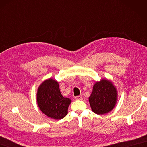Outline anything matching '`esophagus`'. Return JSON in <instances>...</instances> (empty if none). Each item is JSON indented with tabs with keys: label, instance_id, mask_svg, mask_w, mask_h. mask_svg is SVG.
Segmentation results:
<instances>
[{
	"label": "esophagus",
	"instance_id": "1",
	"mask_svg": "<svg viewBox=\"0 0 147 147\" xmlns=\"http://www.w3.org/2000/svg\"><path fill=\"white\" fill-rule=\"evenodd\" d=\"M76 100H82L83 99V96L82 95H79V96H76L75 97Z\"/></svg>",
	"mask_w": 147,
	"mask_h": 147
}]
</instances>
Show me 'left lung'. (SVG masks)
I'll list each match as a JSON object with an SVG mask.
<instances>
[{
	"mask_svg": "<svg viewBox=\"0 0 147 147\" xmlns=\"http://www.w3.org/2000/svg\"><path fill=\"white\" fill-rule=\"evenodd\" d=\"M116 89L111 82L102 80L96 82L89 97V102L93 112L102 115L112 111L116 104Z\"/></svg>",
	"mask_w": 147,
	"mask_h": 147,
	"instance_id": "1",
	"label": "left lung"
}]
</instances>
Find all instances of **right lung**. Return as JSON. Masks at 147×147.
I'll list each match as a JSON object with an SVG mask.
<instances>
[{
    "label": "right lung",
    "instance_id": "right-lung-1",
    "mask_svg": "<svg viewBox=\"0 0 147 147\" xmlns=\"http://www.w3.org/2000/svg\"><path fill=\"white\" fill-rule=\"evenodd\" d=\"M37 103L40 110L47 116L61 119L67 114L71 100L61 95L58 82L49 79L43 82L37 92Z\"/></svg>",
    "mask_w": 147,
    "mask_h": 147
}]
</instances>
